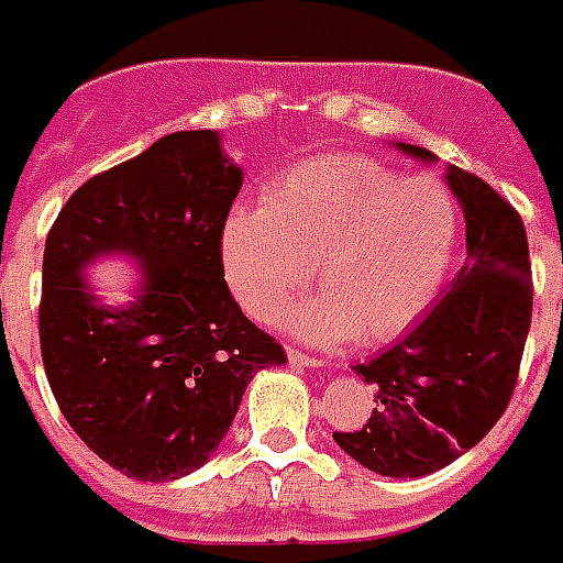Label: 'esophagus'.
<instances>
[{"instance_id": "obj_1", "label": "esophagus", "mask_w": 563, "mask_h": 563, "mask_svg": "<svg viewBox=\"0 0 563 563\" xmlns=\"http://www.w3.org/2000/svg\"><path fill=\"white\" fill-rule=\"evenodd\" d=\"M288 357H290V364H297V366H324V361H321V357L300 352V349H288Z\"/></svg>"}]
</instances>
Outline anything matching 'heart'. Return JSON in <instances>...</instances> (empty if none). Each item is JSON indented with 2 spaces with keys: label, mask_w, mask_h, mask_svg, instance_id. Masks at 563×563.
I'll return each mask as SVG.
<instances>
[{
  "label": "heart",
  "mask_w": 563,
  "mask_h": 563,
  "mask_svg": "<svg viewBox=\"0 0 563 563\" xmlns=\"http://www.w3.org/2000/svg\"><path fill=\"white\" fill-rule=\"evenodd\" d=\"M457 202L428 175H400L361 154L297 163L261 209L230 211L221 261L257 321H275L312 285L321 300L288 314L306 339L385 345L437 300L457 249Z\"/></svg>",
  "instance_id": "b5f03b06"
}]
</instances>
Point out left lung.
<instances>
[{
    "label": "left lung",
    "instance_id": "1",
    "mask_svg": "<svg viewBox=\"0 0 563 563\" xmlns=\"http://www.w3.org/2000/svg\"><path fill=\"white\" fill-rule=\"evenodd\" d=\"M418 161L428 147L402 145ZM449 187L466 218V263L430 314L357 376L376 388L364 428L333 433L378 476L418 479L470 452L512 400L533 312L525 224L479 175L449 166Z\"/></svg>",
    "mask_w": 563,
    "mask_h": 563
}]
</instances>
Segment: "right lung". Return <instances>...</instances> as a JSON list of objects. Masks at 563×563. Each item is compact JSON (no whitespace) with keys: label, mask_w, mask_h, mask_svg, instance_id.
<instances>
[{"label":"right lung","mask_w":563,"mask_h":563,"mask_svg":"<svg viewBox=\"0 0 563 563\" xmlns=\"http://www.w3.org/2000/svg\"><path fill=\"white\" fill-rule=\"evenodd\" d=\"M242 169L214 130L163 135L84 181L45 242L38 339L47 385L84 445L123 476L181 479L206 464L257 369L288 354L224 282L221 233ZM143 261V294L99 307L80 266Z\"/></svg>","instance_id":"obj_1"}]
</instances>
